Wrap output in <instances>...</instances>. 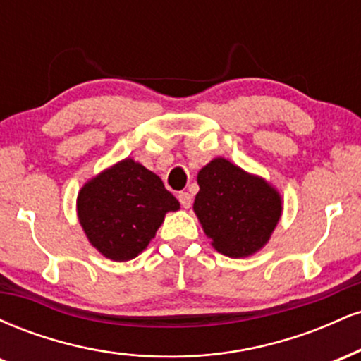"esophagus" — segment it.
<instances>
[{
    "label": "esophagus",
    "instance_id": "1",
    "mask_svg": "<svg viewBox=\"0 0 361 361\" xmlns=\"http://www.w3.org/2000/svg\"><path fill=\"white\" fill-rule=\"evenodd\" d=\"M178 200H180V204L183 209H190V205H192V195L188 192H180L178 193Z\"/></svg>",
    "mask_w": 361,
    "mask_h": 361
}]
</instances>
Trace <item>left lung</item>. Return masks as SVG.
Masks as SVG:
<instances>
[{"mask_svg":"<svg viewBox=\"0 0 361 361\" xmlns=\"http://www.w3.org/2000/svg\"><path fill=\"white\" fill-rule=\"evenodd\" d=\"M193 212L215 251L247 258L263 250L281 217L279 190L226 157H214L198 171Z\"/></svg>","mask_w":361,"mask_h":361,"instance_id":"1","label":"left lung"}]
</instances>
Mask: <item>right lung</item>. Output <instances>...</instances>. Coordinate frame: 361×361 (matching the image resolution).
<instances>
[{
    "label": "right lung",
    "mask_w": 361,
    "mask_h": 361,
    "mask_svg": "<svg viewBox=\"0 0 361 361\" xmlns=\"http://www.w3.org/2000/svg\"><path fill=\"white\" fill-rule=\"evenodd\" d=\"M180 202L161 178L132 157L103 169L82 185L76 212L86 239L111 261L139 256Z\"/></svg>",
    "instance_id": "right-lung-1"
}]
</instances>
